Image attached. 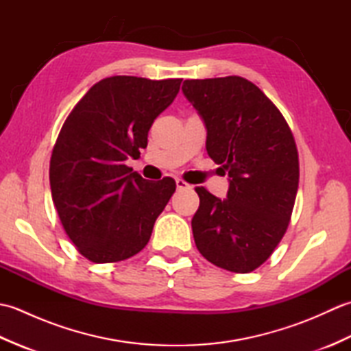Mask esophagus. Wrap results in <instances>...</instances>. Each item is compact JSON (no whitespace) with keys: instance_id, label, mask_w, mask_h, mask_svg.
Listing matches in <instances>:
<instances>
[{"instance_id":"esophagus-1","label":"esophagus","mask_w":351,"mask_h":351,"mask_svg":"<svg viewBox=\"0 0 351 351\" xmlns=\"http://www.w3.org/2000/svg\"><path fill=\"white\" fill-rule=\"evenodd\" d=\"M176 189L178 190H190L191 185L185 182L184 180H180V178H176Z\"/></svg>"}]
</instances>
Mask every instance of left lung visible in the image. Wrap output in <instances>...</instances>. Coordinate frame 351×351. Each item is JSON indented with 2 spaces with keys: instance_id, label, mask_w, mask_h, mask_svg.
<instances>
[{
  "instance_id": "1",
  "label": "left lung",
  "mask_w": 351,
  "mask_h": 351,
  "mask_svg": "<svg viewBox=\"0 0 351 351\" xmlns=\"http://www.w3.org/2000/svg\"><path fill=\"white\" fill-rule=\"evenodd\" d=\"M206 128V152L228 171L226 199L196 187L197 250L228 271L250 273L285 235L299 189V154L278 107L241 77L185 80Z\"/></svg>"
}]
</instances>
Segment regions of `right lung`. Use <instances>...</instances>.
<instances>
[{
    "label": "right lung",
    "mask_w": 351,
    "mask_h": 351,
    "mask_svg": "<svg viewBox=\"0 0 351 351\" xmlns=\"http://www.w3.org/2000/svg\"><path fill=\"white\" fill-rule=\"evenodd\" d=\"M181 81L104 78L62 126L49 162L52 200L71 241L92 263L137 255L176 190L171 178L143 180L125 161L147 146L149 130Z\"/></svg>",
    "instance_id": "1"
}]
</instances>
